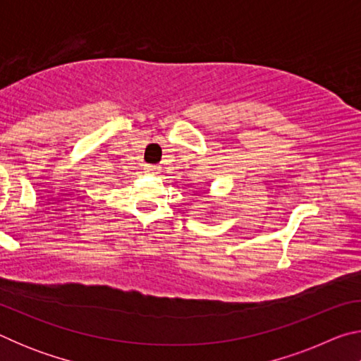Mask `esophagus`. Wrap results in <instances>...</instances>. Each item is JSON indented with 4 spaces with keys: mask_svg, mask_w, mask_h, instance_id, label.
Listing matches in <instances>:
<instances>
[{
    "mask_svg": "<svg viewBox=\"0 0 361 361\" xmlns=\"http://www.w3.org/2000/svg\"><path fill=\"white\" fill-rule=\"evenodd\" d=\"M145 172L148 175H159V172H161V167H159V166H145Z\"/></svg>",
    "mask_w": 361,
    "mask_h": 361,
    "instance_id": "obj_1",
    "label": "esophagus"
}]
</instances>
